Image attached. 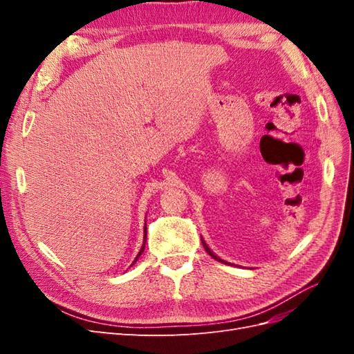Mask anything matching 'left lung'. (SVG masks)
Masks as SVG:
<instances>
[{
  "label": "left lung",
  "mask_w": 354,
  "mask_h": 354,
  "mask_svg": "<svg viewBox=\"0 0 354 354\" xmlns=\"http://www.w3.org/2000/svg\"><path fill=\"white\" fill-rule=\"evenodd\" d=\"M201 241H202V245H203V248H205V251H207V252H208V254H209V255L212 257V259H214V260H217V261H220V263H226V261H224V260H221V259H220V257H217L216 254H214V252H212V251H211V250L208 248V245L205 243V241H203L202 238H201Z\"/></svg>",
  "instance_id": "left-lung-1"
}]
</instances>
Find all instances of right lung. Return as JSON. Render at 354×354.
I'll return each instance as SVG.
<instances>
[{"label":"right lung","instance_id":"add662e5","mask_svg":"<svg viewBox=\"0 0 354 354\" xmlns=\"http://www.w3.org/2000/svg\"><path fill=\"white\" fill-rule=\"evenodd\" d=\"M146 236H147V230H146V224H145V242H143V245H142V248H140V251H138V254H137V257H136V260L133 261V263H136L137 260H138V257H140L142 254H143V251H145V245H146ZM133 266V264H131Z\"/></svg>","mask_w":354,"mask_h":354}]
</instances>
